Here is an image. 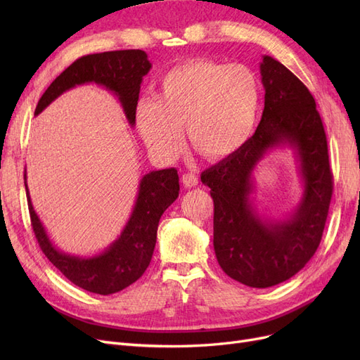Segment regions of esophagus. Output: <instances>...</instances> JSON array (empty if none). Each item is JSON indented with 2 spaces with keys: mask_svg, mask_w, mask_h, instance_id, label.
Returning <instances> with one entry per match:
<instances>
[{
  "mask_svg": "<svg viewBox=\"0 0 360 360\" xmlns=\"http://www.w3.org/2000/svg\"><path fill=\"white\" fill-rule=\"evenodd\" d=\"M181 181H183V186L184 188H193L197 186L198 184V177L193 176V174H184V176L181 177Z\"/></svg>",
  "mask_w": 360,
  "mask_h": 360,
  "instance_id": "34e87169",
  "label": "esophagus"
}]
</instances>
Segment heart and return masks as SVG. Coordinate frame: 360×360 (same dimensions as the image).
<instances>
[{"instance_id":"1","label":"heart","mask_w":360,"mask_h":360,"mask_svg":"<svg viewBox=\"0 0 360 360\" xmlns=\"http://www.w3.org/2000/svg\"><path fill=\"white\" fill-rule=\"evenodd\" d=\"M259 106L261 85L252 69L197 58L162 76L156 99L138 101L135 122L147 147L163 160L180 156L183 129L198 155L222 160L252 138Z\"/></svg>"}]
</instances>
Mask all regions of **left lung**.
Wrapping results in <instances>:
<instances>
[{
  "mask_svg": "<svg viewBox=\"0 0 360 360\" xmlns=\"http://www.w3.org/2000/svg\"><path fill=\"white\" fill-rule=\"evenodd\" d=\"M264 111L249 143L201 174L214 204L213 246L225 274L252 288L281 284L315 254L333 192L326 139L317 105L304 84L269 56L259 64ZM295 150L304 184L298 209L287 220H263L256 212L252 174L267 150Z\"/></svg>",
  "mask_w": 360,
  "mask_h": 360,
  "instance_id": "obj_1",
  "label": "left lung"
}]
</instances>
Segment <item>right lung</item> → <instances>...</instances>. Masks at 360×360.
<instances>
[{
	"instance_id": "1",
	"label": "right lung",
	"mask_w": 360,
	"mask_h": 360,
	"mask_svg": "<svg viewBox=\"0 0 360 360\" xmlns=\"http://www.w3.org/2000/svg\"><path fill=\"white\" fill-rule=\"evenodd\" d=\"M150 69L151 63L147 53L141 49L111 51L81 57L48 86L34 114L39 115L64 91L76 85L93 82L105 86L118 97L129 124L134 126L141 82ZM24 180L32 231L43 254L75 285L103 296L122 291L143 276L153 257L160 216L177 200L180 191L176 168L150 171L139 181L132 214L117 240L94 257H76L64 254L53 246L31 204L27 171Z\"/></svg>"
}]
</instances>
